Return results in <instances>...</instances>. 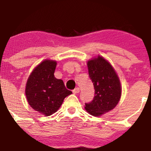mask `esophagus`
<instances>
[{
    "instance_id": "1",
    "label": "esophagus",
    "mask_w": 151,
    "mask_h": 151,
    "mask_svg": "<svg viewBox=\"0 0 151 151\" xmlns=\"http://www.w3.org/2000/svg\"><path fill=\"white\" fill-rule=\"evenodd\" d=\"M80 88H76L73 90V93H80Z\"/></svg>"
}]
</instances>
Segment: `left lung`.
<instances>
[{"mask_svg": "<svg viewBox=\"0 0 151 151\" xmlns=\"http://www.w3.org/2000/svg\"><path fill=\"white\" fill-rule=\"evenodd\" d=\"M88 74L93 83L95 96L85 109L90 115L99 117L116 106L121 97V82L115 68L102 56L88 60Z\"/></svg>", "mask_w": 151, "mask_h": 151, "instance_id": "8db88e82", "label": "left lung"}]
</instances>
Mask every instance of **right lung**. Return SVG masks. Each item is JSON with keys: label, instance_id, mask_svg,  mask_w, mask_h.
Segmentation results:
<instances>
[{"label": "right lung", "instance_id": "right-lung-1", "mask_svg": "<svg viewBox=\"0 0 151 151\" xmlns=\"http://www.w3.org/2000/svg\"><path fill=\"white\" fill-rule=\"evenodd\" d=\"M57 62L47 59L37 65L30 73L25 96L29 105L45 116H50L60 107L64 99L72 93L65 87L63 80L55 77Z\"/></svg>", "mask_w": 151, "mask_h": 151}]
</instances>
